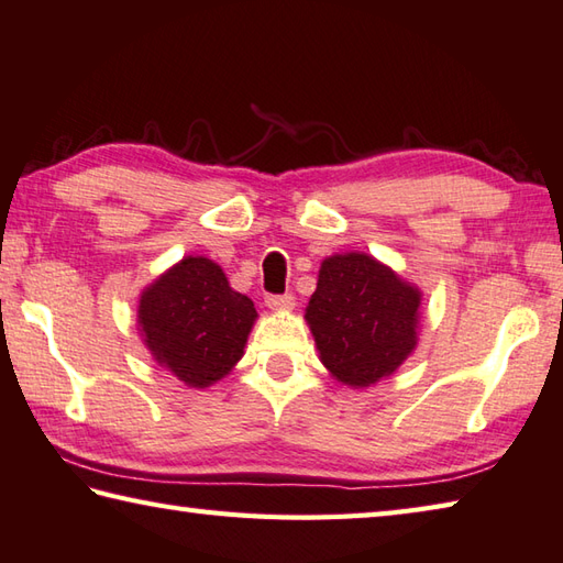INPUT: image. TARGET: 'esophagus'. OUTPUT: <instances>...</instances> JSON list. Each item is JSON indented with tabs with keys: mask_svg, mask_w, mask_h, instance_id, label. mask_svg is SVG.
<instances>
[{
	"mask_svg": "<svg viewBox=\"0 0 563 563\" xmlns=\"http://www.w3.org/2000/svg\"><path fill=\"white\" fill-rule=\"evenodd\" d=\"M265 305H268L271 310H292L295 308V298L292 295H268V298H265Z\"/></svg>",
	"mask_w": 563,
	"mask_h": 563,
	"instance_id": "esophagus-1",
	"label": "esophagus"
}]
</instances>
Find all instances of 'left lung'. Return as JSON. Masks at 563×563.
I'll use <instances>...</instances> for the list:
<instances>
[{
	"instance_id": "left-lung-1",
	"label": "left lung",
	"mask_w": 563,
	"mask_h": 563,
	"mask_svg": "<svg viewBox=\"0 0 563 563\" xmlns=\"http://www.w3.org/2000/svg\"><path fill=\"white\" fill-rule=\"evenodd\" d=\"M418 285L362 251L327 255L305 308L324 369L350 388L391 376L418 344Z\"/></svg>"
}]
</instances>
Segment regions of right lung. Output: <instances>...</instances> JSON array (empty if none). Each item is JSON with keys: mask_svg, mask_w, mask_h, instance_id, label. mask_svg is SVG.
I'll use <instances>...</instances> for the list:
<instances>
[{"mask_svg": "<svg viewBox=\"0 0 563 563\" xmlns=\"http://www.w3.org/2000/svg\"><path fill=\"white\" fill-rule=\"evenodd\" d=\"M253 300L207 255H184L140 292L137 330L162 369L209 388L231 374L255 324Z\"/></svg>", "mask_w": 563, "mask_h": 563, "instance_id": "right-lung-1", "label": "right lung"}]
</instances>
